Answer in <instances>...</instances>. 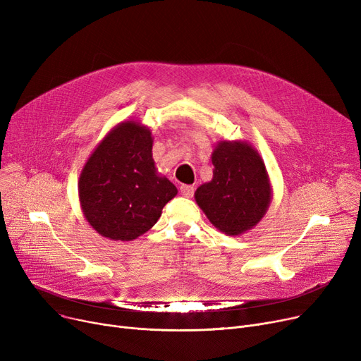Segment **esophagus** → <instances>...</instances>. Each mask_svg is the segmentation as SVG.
Wrapping results in <instances>:
<instances>
[{
	"label": "esophagus",
	"mask_w": 361,
	"mask_h": 361,
	"mask_svg": "<svg viewBox=\"0 0 361 361\" xmlns=\"http://www.w3.org/2000/svg\"><path fill=\"white\" fill-rule=\"evenodd\" d=\"M180 193L184 197H193L195 187L193 185H188V184H183V185H180Z\"/></svg>",
	"instance_id": "obj_1"
}]
</instances>
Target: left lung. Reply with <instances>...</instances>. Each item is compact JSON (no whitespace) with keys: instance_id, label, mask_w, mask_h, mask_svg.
Masks as SVG:
<instances>
[{"instance_id":"obj_1","label":"left lung","mask_w":361,"mask_h":361,"mask_svg":"<svg viewBox=\"0 0 361 361\" xmlns=\"http://www.w3.org/2000/svg\"><path fill=\"white\" fill-rule=\"evenodd\" d=\"M214 177L197 187L196 203L226 235H240L268 212L272 187L256 147L244 140H219L212 152Z\"/></svg>"}]
</instances>
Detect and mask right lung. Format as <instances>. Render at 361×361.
<instances>
[{
	"mask_svg": "<svg viewBox=\"0 0 361 361\" xmlns=\"http://www.w3.org/2000/svg\"><path fill=\"white\" fill-rule=\"evenodd\" d=\"M147 126L127 120L112 127L82 168L79 200L92 228L114 241L149 231L177 187L158 173Z\"/></svg>",
	"mask_w": 361,
	"mask_h": 361,
	"instance_id": "add662e5",
	"label": "right lung"
}]
</instances>
